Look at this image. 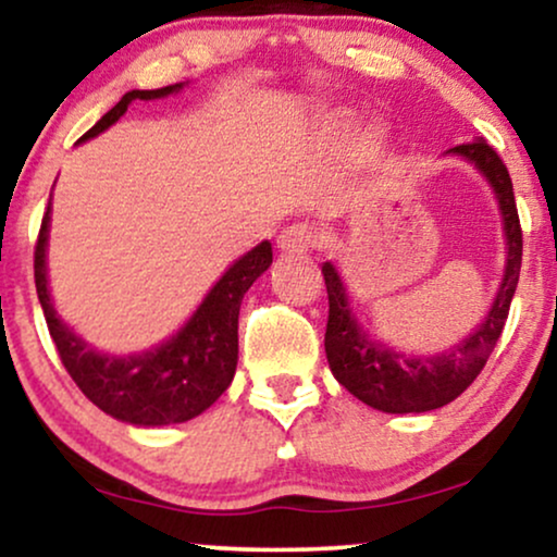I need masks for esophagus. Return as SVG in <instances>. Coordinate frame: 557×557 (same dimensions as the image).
Wrapping results in <instances>:
<instances>
[{
  "mask_svg": "<svg viewBox=\"0 0 557 557\" xmlns=\"http://www.w3.org/2000/svg\"><path fill=\"white\" fill-rule=\"evenodd\" d=\"M319 231L308 226V223H293V226L280 231L277 246L285 255H306V251H311L319 244Z\"/></svg>",
  "mask_w": 557,
  "mask_h": 557,
  "instance_id": "esophagus-1",
  "label": "esophagus"
}]
</instances>
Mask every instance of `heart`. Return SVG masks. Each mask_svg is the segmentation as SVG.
Listing matches in <instances>:
<instances>
[{"instance_id":"1","label":"heart","mask_w":557,"mask_h":557,"mask_svg":"<svg viewBox=\"0 0 557 557\" xmlns=\"http://www.w3.org/2000/svg\"><path fill=\"white\" fill-rule=\"evenodd\" d=\"M351 125H355V115H351L349 110L329 112L326 121H323V128H326L331 138H344L351 131ZM355 146L360 157L375 159L385 151V146H388V133L380 128V125H370V128H364L360 136H357Z\"/></svg>"}]
</instances>
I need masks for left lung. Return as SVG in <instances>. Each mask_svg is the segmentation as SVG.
Instances as JSON below:
<instances>
[{
	"label": "left lung",
	"mask_w": 557,
	"mask_h": 557,
	"mask_svg": "<svg viewBox=\"0 0 557 557\" xmlns=\"http://www.w3.org/2000/svg\"><path fill=\"white\" fill-rule=\"evenodd\" d=\"M449 153L468 159L494 187L504 218L506 246H509L506 272L494 306L468 339L434 357H406L393 351L372 339L357 323L334 264L326 262L321 267L329 293V323L323 336L329 368L351 396L385 413H421L447 406L481 375L504 331L522 270V226L513 202L509 169L483 138L455 146Z\"/></svg>",
	"instance_id": "left-lung-1"
}]
</instances>
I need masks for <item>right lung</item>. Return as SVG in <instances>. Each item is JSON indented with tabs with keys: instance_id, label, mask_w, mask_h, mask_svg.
Returning <instances> with one entry per match:
<instances>
[{
	"instance_id": "1",
	"label": "right lung",
	"mask_w": 557,
	"mask_h": 557,
	"mask_svg": "<svg viewBox=\"0 0 557 557\" xmlns=\"http://www.w3.org/2000/svg\"><path fill=\"white\" fill-rule=\"evenodd\" d=\"M177 89H182V84L128 91L84 133L82 140L100 136L104 128H110L133 100H159ZM48 221H51V202L35 244V290L63 368L84 396L112 419L136 426L182 424L213 406L234 380L238 362V311L246 290L272 264V244L262 242L231 264L193 319L172 339L140 355L110 357L91 349L55 315L46 274Z\"/></svg>"
}]
</instances>
